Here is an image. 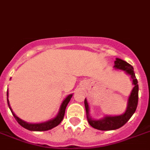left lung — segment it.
<instances>
[{
  "label": "left lung",
  "instance_id": "left-lung-1",
  "mask_svg": "<svg viewBox=\"0 0 150 150\" xmlns=\"http://www.w3.org/2000/svg\"><path fill=\"white\" fill-rule=\"evenodd\" d=\"M114 68L115 69L121 70L125 71L126 74L129 75L132 80V84L134 85V88L131 91L128 100H127V105L125 112L119 115H106L103 118L98 120L93 119L90 115V108L88 105V100L85 98L84 100V106L86 109V115L88 123L91 127L100 131H112V130L118 129L125 125L127 122L129 120L133 114L135 112L138 103V87L137 80L135 76L134 71V68L129 63L121 59L116 58L115 61Z\"/></svg>",
  "mask_w": 150,
  "mask_h": 150
}]
</instances>
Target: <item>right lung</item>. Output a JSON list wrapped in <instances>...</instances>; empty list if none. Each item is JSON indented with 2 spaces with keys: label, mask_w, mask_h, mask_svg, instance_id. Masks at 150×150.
Returning <instances> with one entry per match:
<instances>
[{
  "label": "right lung",
  "mask_w": 150,
  "mask_h": 150,
  "mask_svg": "<svg viewBox=\"0 0 150 150\" xmlns=\"http://www.w3.org/2000/svg\"><path fill=\"white\" fill-rule=\"evenodd\" d=\"M72 93L71 94L68 95L67 97L65 98V100L62 101V104L60 105V107H59V112L57 113V116L54 117L53 118L50 119L49 121H47V122H41V123H28V122H25L23 119L19 118V117L16 115L15 113L13 112L12 109L10 107V102H9L8 100V91L6 92V96H7V103H8V106L10 108V111L12 112L13 115L14 116V118H16V120L17 121L18 123L22 127H23L24 128L27 130H29V131H48V130H50L53 127H57L58 125L60 124V122H62V120L63 119V117H64L65 115V111H66V108L67 106L68 103H69L70 100H71V97H72Z\"/></svg>",
  "instance_id": "obj_1"
}]
</instances>
